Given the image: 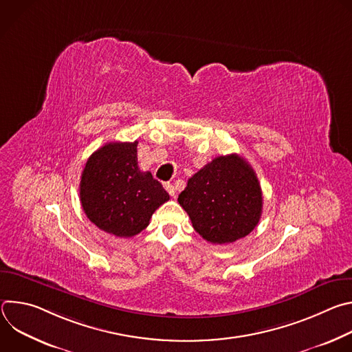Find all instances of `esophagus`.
Here are the masks:
<instances>
[{
    "mask_svg": "<svg viewBox=\"0 0 352 352\" xmlns=\"http://www.w3.org/2000/svg\"><path fill=\"white\" fill-rule=\"evenodd\" d=\"M164 188H166V190L170 193V196H175L177 195V190H175V188H174V185L173 184H164Z\"/></svg>",
    "mask_w": 352,
    "mask_h": 352,
    "instance_id": "34e87169",
    "label": "esophagus"
}]
</instances>
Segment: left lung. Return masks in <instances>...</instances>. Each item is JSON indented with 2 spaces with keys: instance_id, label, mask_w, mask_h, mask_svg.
I'll return each instance as SVG.
<instances>
[{
  "instance_id": "left-lung-1",
  "label": "left lung",
  "mask_w": 352,
  "mask_h": 352,
  "mask_svg": "<svg viewBox=\"0 0 352 352\" xmlns=\"http://www.w3.org/2000/svg\"><path fill=\"white\" fill-rule=\"evenodd\" d=\"M178 202L200 236L221 245L258 226L263 196L254 168L234 153L216 157L193 174Z\"/></svg>"
}]
</instances>
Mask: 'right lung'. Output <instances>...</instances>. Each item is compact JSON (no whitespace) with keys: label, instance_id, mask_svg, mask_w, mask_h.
<instances>
[{"label":"right lung","instance_id":"add662e5","mask_svg":"<svg viewBox=\"0 0 352 352\" xmlns=\"http://www.w3.org/2000/svg\"><path fill=\"white\" fill-rule=\"evenodd\" d=\"M136 147L138 140L106 143L86 162L79 184L87 219L120 238L144 230L153 213L170 199L152 173L140 171Z\"/></svg>","mask_w":352,"mask_h":352}]
</instances>
